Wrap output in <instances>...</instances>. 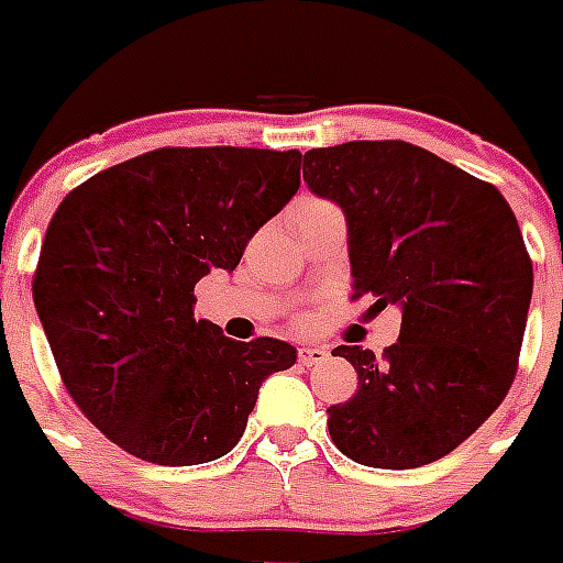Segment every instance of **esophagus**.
I'll use <instances>...</instances> for the list:
<instances>
[{
	"instance_id": "1",
	"label": "esophagus",
	"mask_w": 563,
	"mask_h": 563,
	"mask_svg": "<svg viewBox=\"0 0 563 563\" xmlns=\"http://www.w3.org/2000/svg\"><path fill=\"white\" fill-rule=\"evenodd\" d=\"M327 356H330V353H327L324 347H316V344H303V347H298V362L300 365H307V368H312V365H321Z\"/></svg>"
}]
</instances>
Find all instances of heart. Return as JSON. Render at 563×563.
Returning a JSON list of instances; mask_svg holds the SVG:
<instances>
[{"instance_id":"1","label":"heart","mask_w":563,"mask_h":563,"mask_svg":"<svg viewBox=\"0 0 563 563\" xmlns=\"http://www.w3.org/2000/svg\"><path fill=\"white\" fill-rule=\"evenodd\" d=\"M307 203H316V201H307Z\"/></svg>"}]
</instances>
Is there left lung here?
I'll return each mask as SVG.
<instances>
[{
	"label": "left lung",
	"instance_id": "obj_1",
	"mask_svg": "<svg viewBox=\"0 0 563 563\" xmlns=\"http://www.w3.org/2000/svg\"><path fill=\"white\" fill-rule=\"evenodd\" d=\"M303 180L347 219L353 298L402 309L400 339L342 344L360 374L327 429L347 459L409 471L444 459L506 400L523 347L532 260L499 189L420 145L356 140L303 154Z\"/></svg>",
	"mask_w": 563,
	"mask_h": 563
}]
</instances>
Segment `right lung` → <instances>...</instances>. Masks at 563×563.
<instances>
[{"instance_id":"1","label":"right lung","mask_w":563,"mask_h":563,"mask_svg":"<svg viewBox=\"0 0 563 563\" xmlns=\"http://www.w3.org/2000/svg\"><path fill=\"white\" fill-rule=\"evenodd\" d=\"M300 187V152L157 148L92 175L48 221L31 295L75 406L125 453L187 467L239 444L280 339L195 321V283L233 272Z\"/></svg>"}]
</instances>
